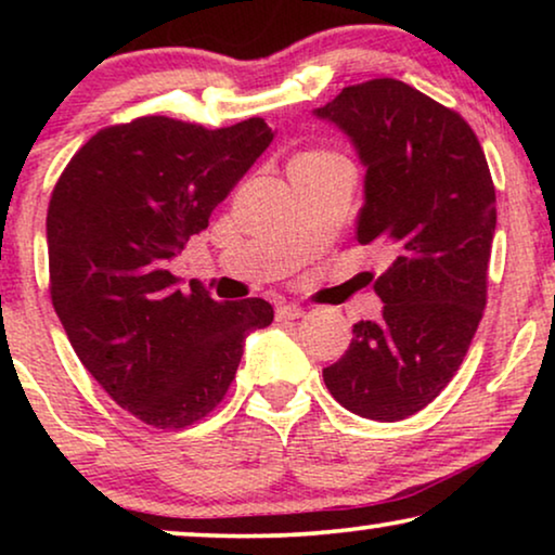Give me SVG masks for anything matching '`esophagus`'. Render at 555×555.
Wrapping results in <instances>:
<instances>
[{"label":"esophagus","mask_w":555,"mask_h":555,"mask_svg":"<svg viewBox=\"0 0 555 555\" xmlns=\"http://www.w3.org/2000/svg\"><path fill=\"white\" fill-rule=\"evenodd\" d=\"M275 315H278V321H298V318L306 315V310H302L300 306H278Z\"/></svg>","instance_id":"esophagus-1"}]
</instances>
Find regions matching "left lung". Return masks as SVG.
<instances>
[{
	"instance_id": "1",
	"label": "left lung",
	"mask_w": 555,
	"mask_h": 555,
	"mask_svg": "<svg viewBox=\"0 0 555 555\" xmlns=\"http://www.w3.org/2000/svg\"><path fill=\"white\" fill-rule=\"evenodd\" d=\"M315 116L366 166L356 240L397 249L374 285L382 321L353 325L323 382L348 412L406 420L452 382L482 321L495 186L467 120L401 80L348 86Z\"/></svg>"
}]
</instances>
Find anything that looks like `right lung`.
Instances as JSON below:
<instances>
[{"label":"right lung","mask_w":555,"mask_h":555,"mask_svg":"<svg viewBox=\"0 0 555 555\" xmlns=\"http://www.w3.org/2000/svg\"><path fill=\"white\" fill-rule=\"evenodd\" d=\"M262 118L204 128L166 116L98 131L48 207L50 295L90 376L156 429H184L224 399L245 336L272 323L262 298L217 302L171 275L272 141Z\"/></svg>","instance_id":"1"}]
</instances>
